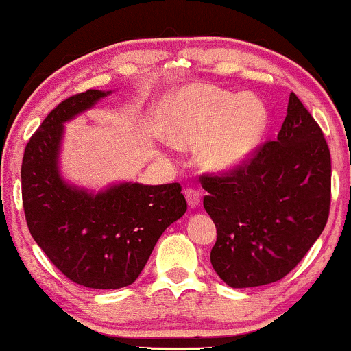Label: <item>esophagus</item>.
Returning a JSON list of instances; mask_svg holds the SVG:
<instances>
[{"label": "esophagus", "mask_w": 351, "mask_h": 351, "mask_svg": "<svg viewBox=\"0 0 351 351\" xmlns=\"http://www.w3.org/2000/svg\"><path fill=\"white\" fill-rule=\"evenodd\" d=\"M184 196H186V201H188L189 206H191V208L199 206V203H201V195H199L198 189H195V188H186V189H184Z\"/></svg>", "instance_id": "obj_1"}]
</instances>
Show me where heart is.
Listing matches in <instances>:
<instances>
[{
    "label": "heart",
    "mask_w": 351,
    "mask_h": 351,
    "mask_svg": "<svg viewBox=\"0 0 351 351\" xmlns=\"http://www.w3.org/2000/svg\"><path fill=\"white\" fill-rule=\"evenodd\" d=\"M165 120L173 142H203L201 162L216 171L243 165L257 148L267 125L259 99L203 84L173 95Z\"/></svg>",
    "instance_id": "heart-1"
}]
</instances>
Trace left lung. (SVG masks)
<instances>
[{
    "mask_svg": "<svg viewBox=\"0 0 351 351\" xmlns=\"http://www.w3.org/2000/svg\"><path fill=\"white\" fill-rule=\"evenodd\" d=\"M217 239L211 264L234 289L272 284L304 259L327 224L332 160L324 132L295 94L276 142L232 170L204 173Z\"/></svg>",
    "mask_w": 351,
    "mask_h": 351,
    "instance_id": "left-lung-1",
    "label": "left lung"
}]
</instances>
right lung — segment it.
Returning a JSON list of instances; mask_svg holds the SVG:
<instances>
[{
	"instance_id": "add662e5",
	"label": "right lung",
	"mask_w": 351,
	"mask_h": 351,
	"mask_svg": "<svg viewBox=\"0 0 351 351\" xmlns=\"http://www.w3.org/2000/svg\"><path fill=\"white\" fill-rule=\"evenodd\" d=\"M110 92H80L44 119L24 148L23 208L31 236L67 279L90 289L134 284L156 241L188 204L180 183H120L92 195L60 178L62 123Z\"/></svg>"
}]
</instances>
